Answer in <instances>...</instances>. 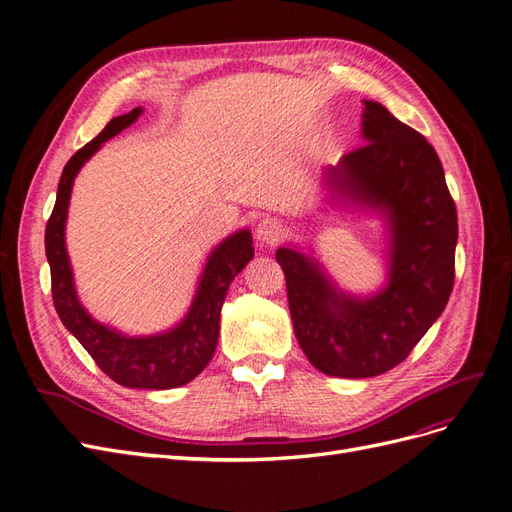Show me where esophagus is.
I'll return each mask as SVG.
<instances>
[{
  "mask_svg": "<svg viewBox=\"0 0 512 512\" xmlns=\"http://www.w3.org/2000/svg\"><path fill=\"white\" fill-rule=\"evenodd\" d=\"M282 235H284L282 222L277 220V218H271V215H267V218H262L258 222V226H256V241L260 245H267V247L277 245V243H280Z\"/></svg>",
  "mask_w": 512,
  "mask_h": 512,
  "instance_id": "1",
  "label": "esophagus"
}]
</instances>
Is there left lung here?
I'll return each instance as SVG.
<instances>
[{"instance_id":"1","label":"left lung","mask_w":512,"mask_h":512,"mask_svg":"<svg viewBox=\"0 0 512 512\" xmlns=\"http://www.w3.org/2000/svg\"><path fill=\"white\" fill-rule=\"evenodd\" d=\"M363 147L324 168L329 200L384 220L386 284L339 288L301 247H280L294 335L318 371L374 378L399 365L440 318L455 282L457 209L436 149L380 102H363Z\"/></svg>"}]
</instances>
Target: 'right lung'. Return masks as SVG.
Segmentation results:
<instances>
[{"instance_id": "add662e5", "label": "right lung", "mask_w": 512, "mask_h": 512, "mask_svg": "<svg viewBox=\"0 0 512 512\" xmlns=\"http://www.w3.org/2000/svg\"><path fill=\"white\" fill-rule=\"evenodd\" d=\"M143 108L119 115L106 123V128L79 149L64 166L59 179L57 200L46 224L44 247L46 260L51 265V290L57 314L64 327L79 339L81 346L108 378L128 389H177L188 384L203 371L218 348L220 312L228 294L230 282L254 258L252 232L241 228L232 232L207 256L205 269L200 273L192 305L173 329L132 337L91 318L79 301L74 288V275L66 250V220L72 185L83 164L94 153L117 136L121 130L141 117Z\"/></svg>"}]
</instances>
